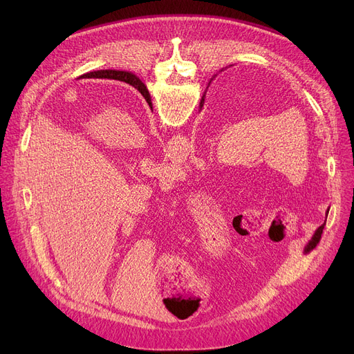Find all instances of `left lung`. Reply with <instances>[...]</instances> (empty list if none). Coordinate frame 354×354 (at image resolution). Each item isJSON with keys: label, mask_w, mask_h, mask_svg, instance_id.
<instances>
[{"label": "left lung", "mask_w": 354, "mask_h": 354, "mask_svg": "<svg viewBox=\"0 0 354 354\" xmlns=\"http://www.w3.org/2000/svg\"><path fill=\"white\" fill-rule=\"evenodd\" d=\"M130 80H133L135 82V86L138 87L140 90V87L142 86L145 90L146 95H147V90H146V87H145V84L135 76V74H130V77H129ZM142 95H145L141 91ZM324 225H326V221H324V224H322L317 230H315V232H314V235L311 236V239L308 241V244L306 245V248H304V251H310V250H313L315 245H317L319 243H320V239H322V234H323V230H324Z\"/></svg>", "instance_id": "left-lung-1"}]
</instances>
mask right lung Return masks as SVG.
<instances>
[{"label":"right lung","mask_w":354,"mask_h":354,"mask_svg":"<svg viewBox=\"0 0 354 354\" xmlns=\"http://www.w3.org/2000/svg\"><path fill=\"white\" fill-rule=\"evenodd\" d=\"M130 74L129 71H120V70H97V71H90V73H86L83 74V76H80L82 79H91V77H99V79H115V80H122V82H127L130 84L135 86V82L130 80Z\"/></svg>","instance_id":"1"}]
</instances>
